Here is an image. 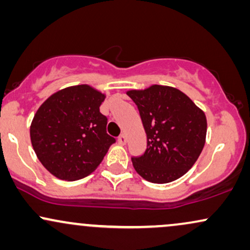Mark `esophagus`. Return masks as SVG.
Here are the masks:
<instances>
[{
    "mask_svg": "<svg viewBox=\"0 0 250 250\" xmlns=\"http://www.w3.org/2000/svg\"><path fill=\"white\" fill-rule=\"evenodd\" d=\"M117 141H119L120 145H125V142H127V136H125V134H121L117 137Z\"/></svg>",
    "mask_w": 250,
    "mask_h": 250,
    "instance_id": "obj_1",
    "label": "esophagus"
}]
</instances>
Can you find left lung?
Here are the masks:
<instances>
[{
	"instance_id": "obj_1",
	"label": "left lung",
	"mask_w": 250,
	"mask_h": 250,
	"mask_svg": "<svg viewBox=\"0 0 250 250\" xmlns=\"http://www.w3.org/2000/svg\"><path fill=\"white\" fill-rule=\"evenodd\" d=\"M137 105L147 134V149L131 162L136 173L151 183L180 179L194 166L206 143L207 119L185 93L153 84L127 91Z\"/></svg>"
}]
</instances>
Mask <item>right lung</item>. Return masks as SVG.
I'll use <instances>...</instances> for the list:
<instances>
[{
  "instance_id": "1",
  "label": "right lung",
  "mask_w": 250,
  "mask_h": 250,
  "mask_svg": "<svg viewBox=\"0 0 250 250\" xmlns=\"http://www.w3.org/2000/svg\"><path fill=\"white\" fill-rule=\"evenodd\" d=\"M105 95L88 84L56 91L40 105L30 141L43 167L57 179L76 181L99 167L115 139L100 113Z\"/></svg>"
}]
</instances>
